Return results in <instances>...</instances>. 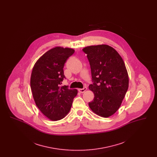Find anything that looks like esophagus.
<instances>
[{
	"label": "esophagus",
	"instance_id": "1",
	"mask_svg": "<svg viewBox=\"0 0 157 157\" xmlns=\"http://www.w3.org/2000/svg\"><path fill=\"white\" fill-rule=\"evenodd\" d=\"M86 90H87L86 87H84L83 88H79V89H78V91L80 93H83V92H85Z\"/></svg>",
	"mask_w": 157,
	"mask_h": 157
}]
</instances>
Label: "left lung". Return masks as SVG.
Instances as JSON below:
<instances>
[{
    "mask_svg": "<svg viewBox=\"0 0 157 157\" xmlns=\"http://www.w3.org/2000/svg\"><path fill=\"white\" fill-rule=\"evenodd\" d=\"M82 51L87 54L94 82L89 86L94 94L89 106L100 117H111L120 108L128 88L125 63L118 52L109 45L90 46Z\"/></svg>",
    "mask_w": 157,
    "mask_h": 157,
    "instance_id": "obj_1",
    "label": "left lung"
}]
</instances>
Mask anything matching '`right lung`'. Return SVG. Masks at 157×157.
Here are the masks:
<instances>
[{
    "mask_svg": "<svg viewBox=\"0 0 157 157\" xmlns=\"http://www.w3.org/2000/svg\"><path fill=\"white\" fill-rule=\"evenodd\" d=\"M75 50L57 46L49 50L35 63L30 77V88L39 109L49 120L59 121L70 111L77 90L60 86L65 78L63 67Z\"/></svg>",
    "mask_w": 157,
    "mask_h": 157,
    "instance_id": "1",
    "label": "right lung"
}]
</instances>
